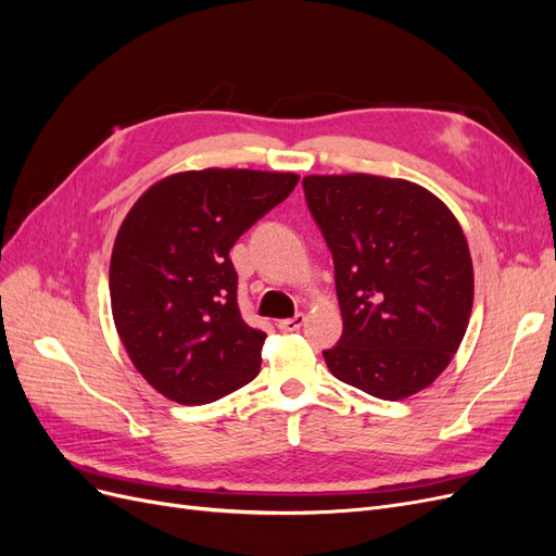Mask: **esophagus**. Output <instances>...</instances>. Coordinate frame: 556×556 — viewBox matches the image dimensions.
Instances as JSON below:
<instances>
[{
  "label": "esophagus",
  "mask_w": 556,
  "mask_h": 556,
  "mask_svg": "<svg viewBox=\"0 0 556 556\" xmlns=\"http://www.w3.org/2000/svg\"><path fill=\"white\" fill-rule=\"evenodd\" d=\"M304 323H306V315L304 313H296L294 317L280 319L278 329H282V331H296V329H301V325H304Z\"/></svg>",
  "instance_id": "obj_1"
}]
</instances>
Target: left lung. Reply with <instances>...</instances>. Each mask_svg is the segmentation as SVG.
Returning a JSON list of instances; mask_svg holds the SVG:
<instances>
[{
    "instance_id": "left-lung-1",
    "label": "left lung",
    "mask_w": 556,
    "mask_h": 556,
    "mask_svg": "<svg viewBox=\"0 0 556 556\" xmlns=\"http://www.w3.org/2000/svg\"><path fill=\"white\" fill-rule=\"evenodd\" d=\"M311 215L333 257L343 336L329 371L399 401L439 378L468 327L473 262L457 217L422 185L345 174L306 176Z\"/></svg>"
}]
</instances>
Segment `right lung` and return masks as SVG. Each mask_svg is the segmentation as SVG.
<instances>
[{
	"label": "right lung",
	"instance_id": "add662e5",
	"mask_svg": "<svg viewBox=\"0 0 556 556\" xmlns=\"http://www.w3.org/2000/svg\"><path fill=\"white\" fill-rule=\"evenodd\" d=\"M296 174L201 169L148 188L113 243L117 336L160 394L201 406L260 374L266 333L245 325L229 250L290 197Z\"/></svg>",
	"mask_w": 556,
	"mask_h": 556
}]
</instances>
